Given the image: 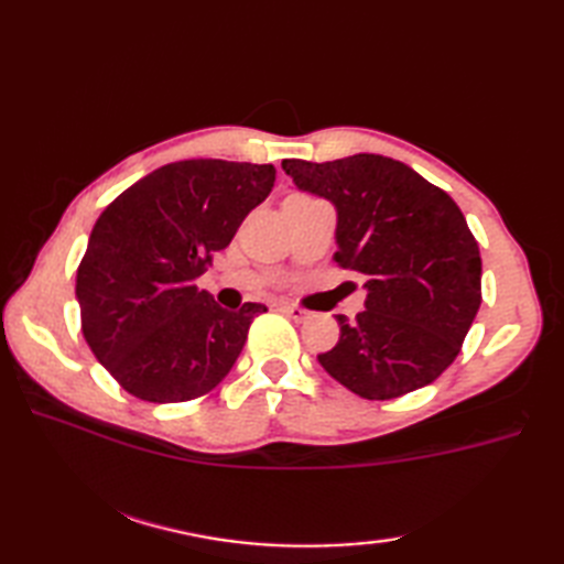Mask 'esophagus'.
Listing matches in <instances>:
<instances>
[{"instance_id":"obj_1","label":"esophagus","mask_w":564,"mask_h":564,"mask_svg":"<svg viewBox=\"0 0 564 564\" xmlns=\"http://www.w3.org/2000/svg\"><path fill=\"white\" fill-rule=\"evenodd\" d=\"M281 313L283 315H289L291 319H295V322H305V319H310V310H305V307H297V305H281Z\"/></svg>"}]
</instances>
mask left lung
Listing matches in <instances>:
<instances>
[{"label": "left lung", "instance_id": "1", "mask_svg": "<svg viewBox=\"0 0 564 564\" xmlns=\"http://www.w3.org/2000/svg\"><path fill=\"white\" fill-rule=\"evenodd\" d=\"M297 188L337 208V267L366 275V310L337 315L339 341L317 361L366 400L434 382L460 354L482 303V259L446 191L382 154L283 160Z\"/></svg>", "mask_w": 564, "mask_h": 564}]
</instances>
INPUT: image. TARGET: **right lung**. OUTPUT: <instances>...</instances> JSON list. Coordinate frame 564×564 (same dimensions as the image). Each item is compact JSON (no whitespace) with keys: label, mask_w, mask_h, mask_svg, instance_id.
<instances>
[{"label":"right lung","mask_w":564,"mask_h":564,"mask_svg":"<svg viewBox=\"0 0 564 564\" xmlns=\"http://www.w3.org/2000/svg\"><path fill=\"white\" fill-rule=\"evenodd\" d=\"M273 182V164L172 162L99 215L77 269L82 334L133 398L188 402L232 370L267 305L227 313L196 279Z\"/></svg>","instance_id":"add662e5"}]
</instances>
